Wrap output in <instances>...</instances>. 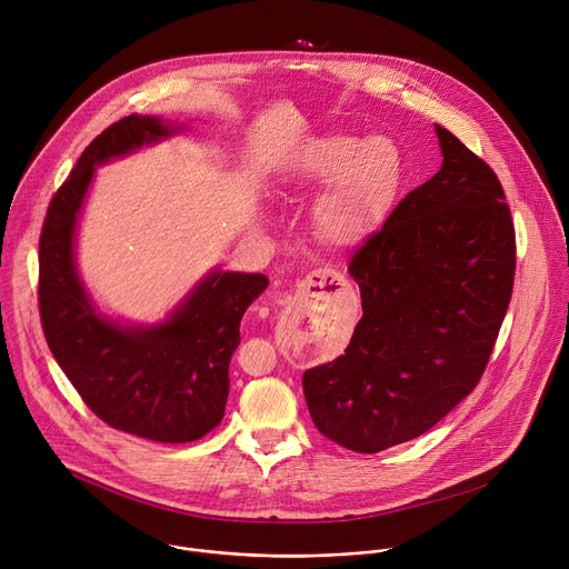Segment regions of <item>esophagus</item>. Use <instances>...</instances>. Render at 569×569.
<instances>
[{"label":"esophagus","mask_w":569,"mask_h":569,"mask_svg":"<svg viewBox=\"0 0 569 569\" xmlns=\"http://www.w3.org/2000/svg\"><path fill=\"white\" fill-rule=\"evenodd\" d=\"M326 282L346 284L343 276H341V273H337L335 269H319V271H312L308 278H305V287H312V284H319V287H323Z\"/></svg>","instance_id":"34e87169"}]
</instances>
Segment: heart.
<instances>
[{"label":"heart","mask_w":569,"mask_h":569,"mask_svg":"<svg viewBox=\"0 0 569 569\" xmlns=\"http://www.w3.org/2000/svg\"><path fill=\"white\" fill-rule=\"evenodd\" d=\"M296 189H321L312 204V230L332 248H353L371 237L395 204L401 150L385 137L328 134L296 159Z\"/></svg>","instance_id":"heart-1"}]
</instances>
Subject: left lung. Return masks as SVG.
<instances>
[{"label":"left lung","mask_w":569,"mask_h":569,"mask_svg":"<svg viewBox=\"0 0 569 569\" xmlns=\"http://www.w3.org/2000/svg\"><path fill=\"white\" fill-rule=\"evenodd\" d=\"M442 168L353 254L362 319L302 391L328 440L378 453L447 417L480 380L515 280V228L495 170L435 124Z\"/></svg>","instance_id":"1"}]
</instances>
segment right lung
I'll return each instance as SVG.
<instances>
[{"instance_id": "add662e5", "label": "right lung", "mask_w": 569, "mask_h": 569, "mask_svg": "<svg viewBox=\"0 0 569 569\" xmlns=\"http://www.w3.org/2000/svg\"><path fill=\"white\" fill-rule=\"evenodd\" d=\"M180 132V122L137 113L107 127L52 198L38 248L40 323L54 360L102 421L163 445L221 423L239 326L269 278L213 267L163 321L127 323L86 291L74 246L96 168Z\"/></svg>"}]
</instances>
